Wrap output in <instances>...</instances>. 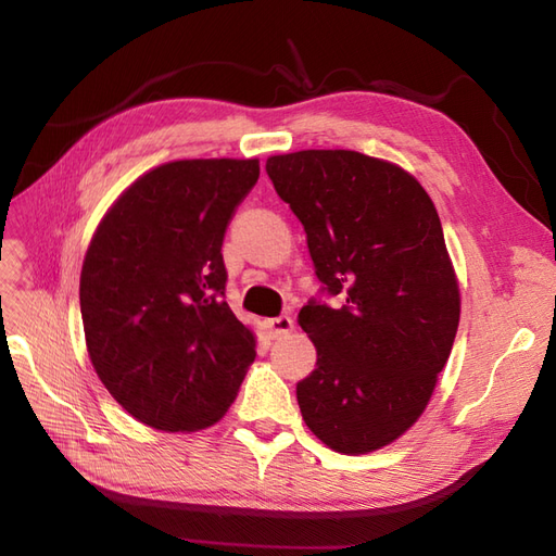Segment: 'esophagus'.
<instances>
[{"label":"esophagus","mask_w":556,"mask_h":556,"mask_svg":"<svg viewBox=\"0 0 556 556\" xmlns=\"http://www.w3.org/2000/svg\"><path fill=\"white\" fill-rule=\"evenodd\" d=\"M264 327H266V331H268V333L274 336V339H278V336L288 333V331L292 329V317H288V315L271 317V319H266Z\"/></svg>","instance_id":"1"}]
</instances>
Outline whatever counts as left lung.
I'll use <instances>...</instances> for the list:
<instances>
[{"label": "left lung", "instance_id": "obj_1", "mask_svg": "<svg viewBox=\"0 0 556 556\" xmlns=\"http://www.w3.org/2000/svg\"><path fill=\"white\" fill-rule=\"evenodd\" d=\"M266 174L304 225L323 282L299 313L317 350L296 382L301 415L336 452L378 450L422 415L457 333L441 217L410 174L355 150L276 155Z\"/></svg>", "mask_w": 556, "mask_h": 556}]
</instances>
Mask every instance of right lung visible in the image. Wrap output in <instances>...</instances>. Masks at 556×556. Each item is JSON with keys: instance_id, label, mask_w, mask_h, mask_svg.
Returning <instances> with one entry per match:
<instances>
[{"instance_id": "right-lung-1", "label": "right lung", "mask_w": 556, "mask_h": 556, "mask_svg": "<svg viewBox=\"0 0 556 556\" xmlns=\"http://www.w3.org/2000/svg\"><path fill=\"white\" fill-rule=\"evenodd\" d=\"M257 160H180L115 201L80 271L94 371L139 422L211 427L237 399L255 336L225 301L223 241Z\"/></svg>"}]
</instances>
